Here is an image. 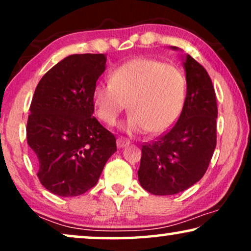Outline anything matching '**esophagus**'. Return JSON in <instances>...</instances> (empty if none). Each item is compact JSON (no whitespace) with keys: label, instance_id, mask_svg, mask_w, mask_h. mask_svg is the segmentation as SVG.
<instances>
[{"label":"esophagus","instance_id":"1","mask_svg":"<svg viewBox=\"0 0 251 251\" xmlns=\"http://www.w3.org/2000/svg\"><path fill=\"white\" fill-rule=\"evenodd\" d=\"M130 144V140L126 139V138H122V137H119L118 139H116V145H118V149H125Z\"/></svg>","mask_w":251,"mask_h":251}]
</instances>
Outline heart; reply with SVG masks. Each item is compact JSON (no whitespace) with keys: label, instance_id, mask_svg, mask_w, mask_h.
Masks as SVG:
<instances>
[{"label":"heart","instance_id":"obj_1","mask_svg":"<svg viewBox=\"0 0 251 251\" xmlns=\"http://www.w3.org/2000/svg\"><path fill=\"white\" fill-rule=\"evenodd\" d=\"M186 100V80L179 68L153 58L126 61L99 81L92 90L96 114L114 126L119 116L132 109L121 129L129 135H161L173 126Z\"/></svg>","mask_w":251,"mask_h":251}]
</instances>
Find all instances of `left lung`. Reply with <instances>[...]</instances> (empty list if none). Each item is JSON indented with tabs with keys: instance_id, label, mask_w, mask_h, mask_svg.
I'll return each instance as SVG.
<instances>
[{
	"instance_id": "8db88e82",
	"label": "left lung",
	"mask_w": 251,
	"mask_h": 251,
	"mask_svg": "<svg viewBox=\"0 0 251 251\" xmlns=\"http://www.w3.org/2000/svg\"><path fill=\"white\" fill-rule=\"evenodd\" d=\"M179 50L177 47H170ZM186 100L171 130L142 147L138 180L154 195L180 193L203 177L216 147L217 102L207 71L184 54Z\"/></svg>"
}]
</instances>
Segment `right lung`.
I'll use <instances>...</instances> for the list:
<instances>
[{
	"label": "right lung",
	"mask_w": 251,
	"mask_h": 251,
	"mask_svg": "<svg viewBox=\"0 0 251 251\" xmlns=\"http://www.w3.org/2000/svg\"><path fill=\"white\" fill-rule=\"evenodd\" d=\"M106 54H71L47 72L34 92L27 143L37 177L51 193L77 197L94 187L116 152V139L94 118L92 90Z\"/></svg>",
	"instance_id": "add662e5"
}]
</instances>
